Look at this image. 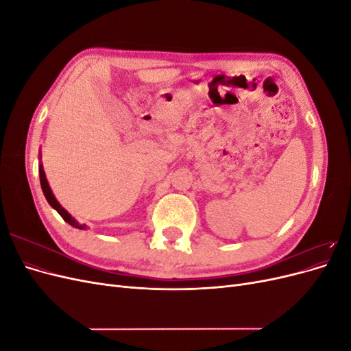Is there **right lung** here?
Masks as SVG:
<instances>
[{
  "label": "right lung",
  "instance_id": "add662e5",
  "mask_svg": "<svg viewBox=\"0 0 351 351\" xmlns=\"http://www.w3.org/2000/svg\"><path fill=\"white\" fill-rule=\"evenodd\" d=\"M39 156H40V154H39ZM39 180H40L42 192H44V195H45V197H47V200H48V204L58 212V214L62 217V219H64L66 222H69V224H70L71 227H74V228H79V230H84V228H86V226H84V224H79V222H77L76 219H74V218L69 214V212L58 204V200L56 199V196L52 195V190H51V187H49V184H48V180H47V177H45V171H44V167H42V164L39 165Z\"/></svg>",
  "mask_w": 351,
  "mask_h": 351
}]
</instances>
